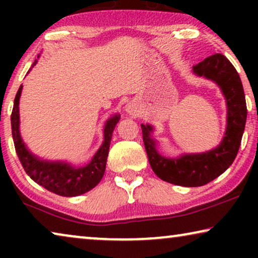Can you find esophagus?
Returning a JSON list of instances; mask_svg holds the SVG:
<instances>
[{
    "mask_svg": "<svg viewBox=\"0 0 258 258\" xmlns=\"http://www.w3.org/2000/svg\"><path fill=\"white\" fill-rule=\"evenodd\" d=\"M126 111H128L129 115H133V116H136V112H137L135 109L132 107V105H128V108H126Z\"/></svg>",
    "mask_w": 258,
    "mask_h": 258,
    "instance_id": "34e87169",
    "label": "esophagus"
}]
</instances>
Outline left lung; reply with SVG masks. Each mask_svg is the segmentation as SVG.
Listing matches in <instances>:
<instances>
[{
  "label": "left lung",
  "mask_w": 258,
  "mask_h": 258,
  "mask_svg": "<svg viewBox=\"0 0 258 258\" xmlns=\"http://www.w3.org/2000/svg\"><path fill=\"white\" fill-rule=\"evenodd\" d=\"M197 76L214 81L227 102V129L215 149L202 154H185L177 158L162 156L151 137L154 128L141 124L143 142L150 167L161 179L182 186H201L218 177L234 162L238 153L246 121V103L238 73L222 54L211 55L192 67Z\"/></svg>",
  "instance_id": "left-lung-1"
}]
</instances>
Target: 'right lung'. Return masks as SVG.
Instances as JSON below:
<instances>
[{"label": "right lung", "mask_w": 258, "mask_h": 258, "mask_svg": "<svg viewBox=\"0 0 258 258\" xmlns=\"http://www.w3.org/2000/svg\"><path fill=\"white\" fill-rule=\"evenodd\" d=\"M36 63L37 59H35L31 68ZM21 91H22V86L17 90L15 101H14L12 111V134L16 154L20 158L24 171L37 184L59 196H79L95 188L104 175L112 132L119 121V115L112 116L105 122L103 143L97 150V153L95 154L90 163L84 165V167L76 168L67 163V162H50L41 160L27 149L26 144L21 139L19 114Z\"/></svg>", "instance_id": "right-lung-1"}]
</instances>
